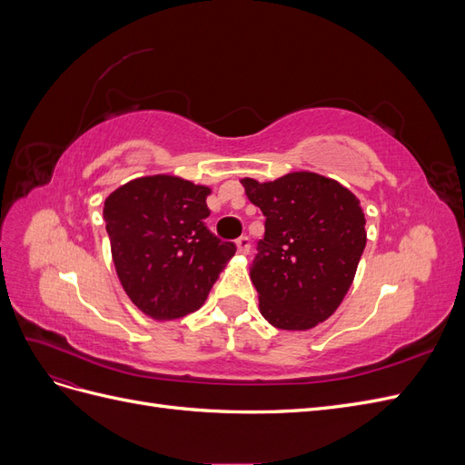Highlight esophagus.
<instances>
[{"mask_svg":"<svg viewBox=\"0 0 465 465\" xmlns=\"http://www.w3.org/2000/svg\"><path fill=\"white\" fill-rule=\"evenodd\" d=\"M250 248H252L250 236H241V238H238V241H236V250H238V254H248Z\"/></svg>","mask_w":465,"mask_h":465,"instance_id":"34e87169","label":"esophagus"}]
</instances>
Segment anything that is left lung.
<instances>
[{
    "mask_svg": "<svg viewBox=\"0 0 465 465\" xmlns=\"http://www.w3.org/2000/svg\"><path fill=\"white\" fill-rule=\"evenodd\" d=\"M241 182L265 217L250 265L260 311L279 330H311L353 283L367 244L361 203L340 182L314 173Z\"/></svg>",
    "mask_w": 465,
    "mask_h": 465,
    "instance_id": "1",
    "label": "left lung"
}]
</instances>
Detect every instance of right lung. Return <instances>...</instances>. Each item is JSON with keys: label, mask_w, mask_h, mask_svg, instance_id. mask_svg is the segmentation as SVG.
I'll list each match as a JSON object with an SVG mask.
<instances>
[{"label": "right lung", "mask_w": 465, "mask_h": 465, "mask_svg": "<svg viewBox=\"0 0 465 465\" xmlns=\"http://www.w3.org/2000/svg\"><path fill=\"white\" fill-rule=\"evenodd\" d=\"M209 188L145 176L112 192L104 221L112 260L132 302L154 320H176L205 302L236 252L207 229Z\"/></svg>", "instance_id": "obj_1"}]
</instances>
